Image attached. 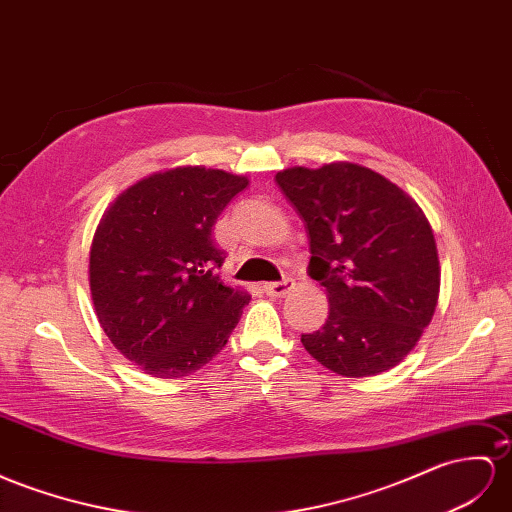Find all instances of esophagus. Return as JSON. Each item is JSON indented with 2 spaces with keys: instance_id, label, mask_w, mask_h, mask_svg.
Wrapping results in <instances>:
<instances>
[{
  "instance_id": "esophagus-1",
  "label": "esophagus",
  "mask_w": 512,
  "mask_h": 512,
  "mask_svg": "<svg viewBox=\"0 0 512 512\" xmlns=\"http://www.w3.org/2000/svg\"><path fill=\"white\" fill-rule=\"evenodd\" d=\"M294 290V281L292 279H283V281H277V283H266L264 285V292L272 298H283Z\"/></svg>"
}]
</instances>
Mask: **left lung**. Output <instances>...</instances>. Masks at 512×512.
Wrapping results in <instances>:
<instances>
[{"label":"left lung","instance_id":"obj_1","mask_svg":"<svg viewBox=\"0 0 512 512\" xmlns=\"http://www.w3.org/2000/svg\"><path fill=\"white\" fill-rule=\"evenodd\" d=\"M277 186L309 233V277L329 296L320 331L300 337L335 374L376 376L422 337L439 300L430 222L409 194L374 170L333 162L277 173Z\"/></svg>","mask_w":512,"mask_h":512}]
</instances>
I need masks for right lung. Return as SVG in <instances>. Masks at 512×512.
I'll use <instances>...</instances> for the list:
<instances>
[{"label":"right lung","instance_id":"right-lung-1","mask_svg":"<svg viewBox=\"0 0 512 512\" xmlns=\"http://www.w3.org/2000/svg\"><path fill=\"white\" fill-rule=\"evenodd\" d=\"M246 177L179 166L140 179L101 216L90 246V294L103 333L157 378H181L225 348L244 290L222 285L212 231Z\"/></svg>","mask_w":512,"mask_h":512}]
</instances>
